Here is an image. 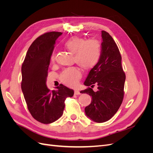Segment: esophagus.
Instances as JSON below:
<instances>
[{
    "label": "esophagus",
    "instance_id": "obj_1",
    "mask_svg": "<svg viewBox=\"0 0 153 153\" xmlns=\"http://www.w3.org/2000/svg\"><path fill=\"white\" fill-rule=\"evenodd\" d=\"M81 93H80V91H77V90H75V95H79V94H80Z\"/></svg>",
    "mask_w": 153,
    "mask_h": 153
}]
</instances>
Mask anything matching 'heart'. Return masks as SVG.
<instances>
[{"mask_svg": "<svg viewBox=\"0 0 153 153\" xmlns=\"http://www.w3.org/2000/svg\"><path fill=\"white\" fill-rule=\"evenodd\" d=\"M64 47L69 52L75 53V61L85 70L93 68L98 63L101 55V45L100 41L90 38L85 39L78 36L71 37L65 41ZM51 60L55 61V55ZM81 71L78 67H70L64 69L60 79L65 85H75L81 77Z\"/></svg>", "mask_w": 153, "mask_h": 153, "instance_id": "heart-1", "label": "heart"}]
</instances>
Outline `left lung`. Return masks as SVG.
Masks as SVG:
<instances>
[{
    "label": "left lung",
    "mask_w": 153,
    "mask_h": 153,
    "mask_svg": "<svg viewBox=\"0 0 153 153\" xmlns=\"http://www.w3.org/2000/svg\"><path fill=\"white\" fill-rule=\"evenodd\" d=\"M101 58L84 82V85L90 87L80 92L92 97L91 103L85 108V112L88 117L96 123L108 121L117 112L123 100L126 80L116 43L107 32L101 31ZM94 84L98 85L96 92L91 89Z\"/></svg>",
    "instance_id": "obj_1"
}]
</instances>
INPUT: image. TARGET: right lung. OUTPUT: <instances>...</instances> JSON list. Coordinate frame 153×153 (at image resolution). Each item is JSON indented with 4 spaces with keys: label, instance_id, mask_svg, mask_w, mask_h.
<instances>
[{
    "label": "right lung",
    "instance_id": "add662e5",
    "mask_svg": "<svg viewBox=\"0 0 153 153\" xmlns=\"http://www.w3.org/2000/svg\"><path fill=\"white\" fill-rule=\"evenodd\" d=\"M62 34L49 32L31 44L22 66V90L32 116L43 124H50L62 116L64 101L74 91L61 84L50 91L46 85L50 59L55 41Z\"/></svg>",
    "mask_w": 153,
    "mask_h": 153
}]
</instances>
